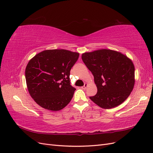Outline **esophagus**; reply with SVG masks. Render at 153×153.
<instances>
[{"mask_svg":"<svg viewBox=\"0 0 153 153\" xmlns=\"http://www.w3.org/2000/svg\"><path fill=\"white\" fill-rule=\"evenodd\" d=\"M87 85H88V84H86V83H85V84H84V85L82 87V89H86L87 87Z\"/></svg>","mask_w":153,"mask_h":153,"instance_id":"esophagus-1","label":"esophagus"}]
</instances>
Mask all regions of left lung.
Here are the masks:
<instances>
[{"instance_id": "1", "label": "left lung", "mask_w": 153, "mask_h": 153, "mask_svg": "<svg viewBox=\"0 0 153 153\" xmlns=\"http://www.w3.org/2000/svg\"><path fill=\"white\" fill-rule=\"evenodd\" d=\"M82 59L94 76L98 92L89 98L105 109L115 107L126 100L135 85V67L121 52L101 49L82 55Z\"/></svg>"}]
</instances>
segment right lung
I'll use <instances>...</instances> for the list:
<instances>
[{
	"label": "right lung",
	"instance_id": "add662e5",
	"mask_svg": "<svg viewBox=\"0 0 153 153\" xmlns=\"http://www.w3.org/2000/svg\"><path fill=\"white\" fill-rule=\"evenodd\" d=\"M78 57L77 52L54 49L44 50L30 60L25 69L26 84L37 104L58 111L70 102L76 90L70 85V70Z\"/></svg>",
	"mask_w": 153,
	"mask_h": 153
}]
</instances>
